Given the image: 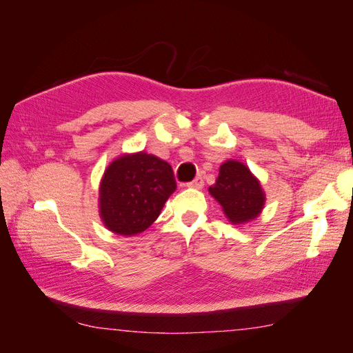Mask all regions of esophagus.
Masks as SVG:
<instances>
[{
	"mask_svg": "<svg viewBox=\"0 0 353 353\" xmlns=\"http://www.w3.org/2000/svg\"><path fill=\"white\" fill-rule=\"evenodd\" d=\"M203 185H205V181H203L201 175L196 176L193 181H191V183L187 184V187H191V188H201Z\"/></svg>",
	"mask_w": 353,
	"mask_h": 353,
	"instance_id": "esophagus-1",
	"label": "esophagus"
}]
</instances>
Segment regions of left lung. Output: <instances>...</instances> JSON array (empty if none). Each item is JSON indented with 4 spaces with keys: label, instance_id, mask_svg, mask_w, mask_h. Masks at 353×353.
Returning <instances> with one entry per match:
<instances>
[{
    "label": "left lung",
    "instance_id": "1",
    "mask_svg": "<svg viewBox=\"0 0 353 353\" xmlns=\"http://www.w3.org/2000/svg\"><path fill=\"white\" fill-rule=\"evenodd\" d=\"M209 193L232 223L258 218L265 205L261 183L237 160H227L221 165L216 183L209 187Z\"/></svg>",
    "mask_w": 353,
    "mask_h": 353
}]
</instances>
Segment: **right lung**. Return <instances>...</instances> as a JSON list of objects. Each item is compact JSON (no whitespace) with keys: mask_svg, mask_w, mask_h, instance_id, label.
I'll return each mask as SVG.
<instances>
[{"mask_svg":"<svg viewBox=\"0 0 353 353\" xmlns=\"http://www.w3.org/2000/svg\"><path fill=\"white\" fill-rule=\"evenodd\" d=\"M175 190L174 170L165 160L144 152L123 154L104 170L101 221L114 234L135 236L157 219Z\"/></svg>","mask_w":353,"mask_h":353,"instance_id":"obj_1","label":"right lung"}]
</instances>
